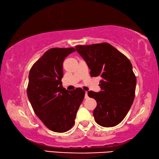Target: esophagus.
Instances as JSON below:
<instances>
[{"mask_svg":"<svg viewBox=\"0 0 159 159\" xmlns=\"http://www.w3.org/2000/svg\"><path fill=\"white\" fill-rule=\"evenodd\" d=\"M88 92H85V99H88Z\"/></svg>","mask_w":159,"mask_h":159,"instance_id":"obj_1","label":"esophagus"}]
</instances>
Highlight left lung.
<instances>
[{"mask_svg": "<svg viewBox=\"0 0 159 159\" xmlns=\"http://www.w3.org/2000/svg\"><path fill=\"white\" fill-rule=\"evenodd\" d=\"M76 49L90 69V76H100L98 93L88 91L95 99L93 111L96 123L102 127H114L127 115L134 98L136 77L130 60L107 43L76 45Z\"/></svg>", "mask_w": 159, "mask_h": 159, "instance_id": "8db88e82", "label": "left lung"}]
</instances>
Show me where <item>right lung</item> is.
Segmentation results:
<instances>
[{"label": "right lung", "mask_w": 159, "mask_h": 159, "mask_svg": "<svg viewBox=\"0 0 159 159\" xmlns=\"http://www.w3.org/2000/svg\"><path fill=\"white\" fill-rule=\"evenodd\" d=\"M75 51L74 48H51L29 71V100L39 119L56 133H64L73 127L85 96L81 88L69 91L61 85L63 61Z\"/></svg>", "instance_id": "obj_1"}]
</instances>
